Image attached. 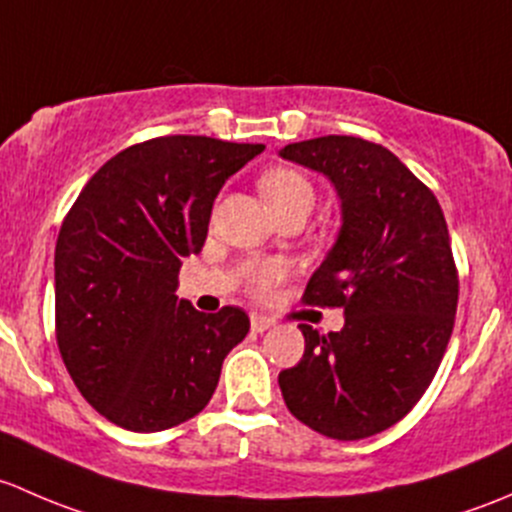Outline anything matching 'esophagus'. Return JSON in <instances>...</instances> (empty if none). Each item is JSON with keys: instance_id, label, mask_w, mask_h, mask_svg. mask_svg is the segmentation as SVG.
Listing matches in <instances>:
<instances>
[{"instance_id": "obj_1", "label": "esophagus", "mask_w": 512, "mask_h": 512, "mask_svg": "<svg viewBox=\"0 0 512 512\" xmlns=\"http://www.w3.org/2000/svg\"><path fill=\"white\" fill-rule=\"evenodd\" d=\"M268 328H273L271 318H266V315H261V313L251 315V330H254V333H263V330H268Z\"/></svg>"}]
</instances>
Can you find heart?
Masks as SVG:
<instances>
[{
  "label": "heart",
  "mask_w": 512,
  "mask_h": 512,
  "mask_svg": "<svg viewBox=\"0 0 512 512\" xmlns=\"http://www.w3.org/2000/svg\"><path fill=\"white\" fill-rule=\"evenodd\" d=\"M261 194L273 214L293 212L303 209L310 214L315 204V189L303 172L291 170V167H278L261 179ZM283 278V268L278 263H261L249 271L251 293H266L268 288L276 286Z\"/></svg>",
  "instance_id": "heart-1"
}]
</instances>
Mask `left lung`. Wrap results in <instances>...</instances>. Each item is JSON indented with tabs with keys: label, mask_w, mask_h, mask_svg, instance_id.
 Wrapping results in <instances>:
<instances>
[{
	"label": "left lung",
	"mask_w": 512,
	"mask_h": 512,
	"mask_svg": "<svg viewBox=\"0 0 512 512\" xmlns=\"http://www.w3.org/2000/svg\"><path fill=\"white\" fill-rule=\"evenodd\" d=\"M335 184L342 226L310 276L308 305L342 308L340 333L298 325L303 360L278 374L298 421L337 441L379 434L426 392L451 340L458 271L434 192L397 155L352 135L281 150Z\"/></svg>",
	"instance_id": "8db88e82"
}]
</instances>
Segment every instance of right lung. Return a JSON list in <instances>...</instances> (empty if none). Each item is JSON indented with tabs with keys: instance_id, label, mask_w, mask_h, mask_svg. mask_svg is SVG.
<instances>
[{
	"instance_id": "right-lung-1",
	"label": "right lung",
	"mask_w": 512,
	"mask_h": 512,
	"mask_svg": "<svg viewBox=\"0 0 512 512\" xmlns=\"http://www.w3.org/2000/svg\"><path fill=\"white\" fill-rule=\"evenodd\" d=\"M263 145L165 135L125 147L88 179L56 241V342L86 402L138 434L202 412L221 362L249 333L234 305L179 300L219 189Z\"/></svg>"
}]
</instances>
